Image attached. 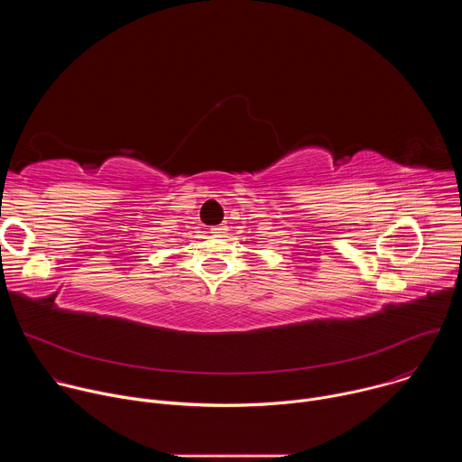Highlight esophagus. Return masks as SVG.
<instances>
[{
	"label": "esophagus",
	"instance_id": "esophagus-1",
	"mask_svg": "<svg viewBox=\"0 0 462 462\" xmlns=\"http://www.w3.org/2000/svg\"><path fill=\"white\" fill-rule=\"evenodd\" d=\"M210 230H212L214 236H221V234L226 230V226H225V225H217V226H212Z\"/></svg>",
	"mask_w": 462,
	"mask_h": 462
}]
</instances>
